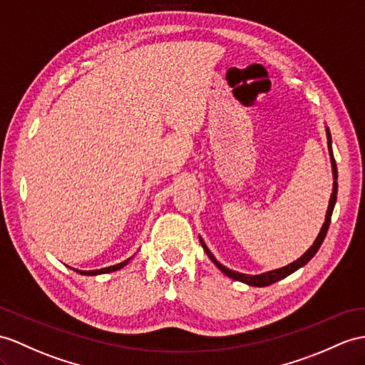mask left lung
Wrapping results in <instances>:
<instances>
[{
    "label": "left lung",
    "instance_id": "1",
    "mask_svg": "<svg viewBox=\"0 0 365 365\" xmlns=\"http://www.w3.org/2000/svg\"><path fill=\"white\" fill-rule=\"evenodd\" d=\"M327 140H328V152H330V158H331V168H333V180H334V182H333L331 198H330V202H328V209H327V215H325V223L322 225L321 232H319L317 238L314 240L313 246H311L309 250H308L304 255L300 257V259H297L296 262L289 263L288 266H283V268H280V269L268 271V272H263V274H259V275H250V274H242V272L232 271V269H229V268H226V266L221 264V263L215 259V257H213V254L207 250L206 243H204L202 238L200 237V242H201L202 250L206 251V254L209 255V259H210L213 263H215L217 268H218L221 272H223V274H226L229 279L243 282V283H246V285H250V287H268V285H272V283H275V282H279V280H282V279L288 277L289 274H292L294 271H297L299 268H302V266L307 264V263L316 255V252L319 251V247H321V245H322V242H324V238H325V235H327L328 226H330L331 213H333V209H334L336 195H337V182H336V180H337V167H336V161H334V158H333L331 135H330V130H328V128H327Z\"/></svg>",
    "mask_w": 365,
    "mask_h": 365
}]
</instances>
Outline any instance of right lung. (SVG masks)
Wrapping results in <instances>:
<instances>
[{"instance_id":"right-lung-1","label":"right lung","mask_w":365,"mask_h":365,"mask_svg":"<svg viewBox=\"0 0 365 365\" xmlns=\"http://www.w3.org/2000/svg\"><path fill=\"white\" fill-rule=\"evenodd\" d=\"M130 260H131V257H130V259H127V260H123L122 263L113 264V266H108V268H102V269H94V271H80V269H73V271H76V272H78V274H82V275H99V274H108V272H113V271H118V269L123 268V266L128 264V262H130Z\"/></svg>"}]
</instances>
